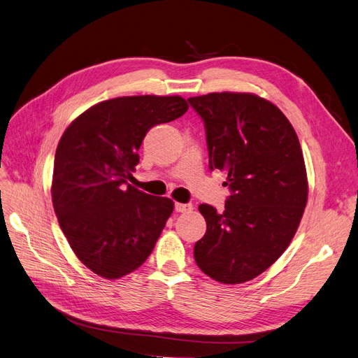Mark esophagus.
<instances>
[{"label":"esophagus","instance_id":"34e87169","mask_svg":"<svg viewBox=\"0 0 358 358\" xmlns=\"http://www.w3.org/2000/svg\"><path fill=\"white\" fill-rule=\"evenodd\" d=\"M175 210L180 213H187L192 210V204L191 203H175Z\"/></svg>","mask_w":358,"mask_h":358}]
</instances>
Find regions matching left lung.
<instances>
[{
  "label": "left lung",
  "instance_id": "left-lung-1",
  "mask_svg": "<svg viewBox=\"0 0 358 358\" xmlns=\"http://www.w3.org/2000/svg\"><path fill=\"white\" fill-rule=\"evenodd\" d=\"M206 128L210 170L225 171L231 196L224 212L200 204L206 234L197 266L221 284L262 275L284 254L308 203L299 137L278 107L251 92L191 96Z\"/></svg>",
  "mask_w": 358,
  "mask_h": 358
}]
</instances>
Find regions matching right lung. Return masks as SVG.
Listing matches in <instances>:
<instances>
[{
    "mask_svg": "<svg viewBox=\"0 0 358 358\" xmlns=\"http://www.w3.org/2000/svg\"><path fill=\"white\" fill-rule=\"evenodd\" d=\"M188 107L179 95L117 96L90 107L64 131L53 164V209L73 252L95 275L119 279L152 252L175 203L127 180L149 129Z\"/></svg>",
    "mask_w": 358,
    "mask_h": 358,
    "instance_id": "1",
    "label": "right lung"
}]
</instances>
